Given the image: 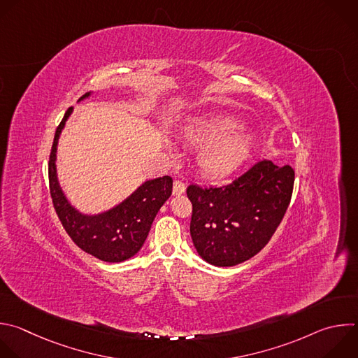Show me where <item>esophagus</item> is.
<instances>
[{"instance_id": "1", "label": "esophagus", "mask_w": 358, "mask_h": 358, "mask_svg": "<svg viewBox=\"0 0 358 358\" xmlns=\"http://www.w3.org/2000/svg\"><path fill=\"white\" fill-rule=\"evenodd\" d=\"M185 192V182L182 180H176L173 184V194L174 195H181Z\"/></svg>"}]
</instances>
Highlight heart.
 I'll use <instances>...</instances> for the list:
<instances>
[{
  "instance_id": "b5f03b06",
  "label": "heart",
  "mask_w": 358,
  "mask_h": 358,
  "mask_svg": "<svg viewBox=\"0 0 358 358\" xmlns=\"http://www.w3.org/2000/svg\"><path fill=\"white\" fill-rule=\"evenodd\" d=\"M243 128L241 121L230 116L201 117L184 128V138L189 145L203 148L201 170L222 178L239 170L255 150V138Z\"/></svg>"
}]
</instances>
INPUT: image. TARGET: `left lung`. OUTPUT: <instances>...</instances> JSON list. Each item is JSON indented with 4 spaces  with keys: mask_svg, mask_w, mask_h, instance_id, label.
I'll return each mask as SVG.
<instances>
[{
    "mask_svg": "<svg viewBox=\"0 0 358 358\" xmlns=\"http://www.w3.org/2000/svg\"><path fill=\"white\" fill-rule=\"evenodd\" d=\"M294 178L291 166L262 160L231 184L189 185V233L201 259L216 267H231L257 255L287 212Z\"/></svg>",
    "mask_w": 358,
    "mask_h": 358,
    "instance_id": "8db88e82",
    "label": "left lung"
}]
</instances>
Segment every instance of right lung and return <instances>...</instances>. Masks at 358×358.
<instances>
[{
  "mask_svg": "<svg viewBox=\"0 0 358 358\" xmlns=\"http://www.w3.org/2000/svg\"><path fill=\"white\" fill-rule=\"evenodd\" d=\"M91 95L92 92H87L80 101ZM71 113L73 106L67 109L56 129L50 152L49 187L53 206L63 227L81 250L106 263L129 260L142 249L157 212L170 198L173 178L164 176L146 180L122 202L106 210L98 213L78 210L66 196L56 166L59 139Z\"/></svg>",
  "mask_w": 358,
  "mask_h": 358,
  "instance_id": "1",
  "label": "right lung"
}]
</instances>
